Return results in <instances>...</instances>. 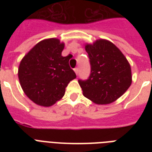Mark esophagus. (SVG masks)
Wrapping results in <instances>:
<instances>
[{"mask_svg":"<svg viewBox=\"0 0 152 152\" xmlns=\"http://www.w3.org/2000/svg\"><path fill=\"white\" fill-rule=\"evenodd\" d=\"M74 72H75V73L76 74V76H77V75H78V73H79V69H78V68H76V69H74Z\"/></svg>","mask_w":152,"mask_h":152,"instance_id":"esophagus-1","label":"esophagus"}]
</instances>
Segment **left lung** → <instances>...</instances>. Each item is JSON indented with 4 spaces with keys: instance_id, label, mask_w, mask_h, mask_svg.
I'll use <instances>...</instances> for the list:
<instances>
[{
    "instance_id": "left-lung-1",
    "label": "left lung",
    "mask_w": 152,
    "mask_h": 152,
    "mask_svg": "<svg viewBox=\"0 0 152 152\" xmlns=\"http://www.w3.org/2000/svg\"><path fill=\"white\" fill-rule=\"evenodd\" d=\"M85 50L90 59L91 74L87 80H78L83 96L99 105L116 101L132 83L128 60L114 44L106 39L87 43Z\"/></svg>"
}]
</instances>
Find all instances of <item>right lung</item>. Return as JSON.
I'll list each match as a JSON object with an SVG mask.
<instances>
[{"instance_id":"obj_1","label":"right lung","mask_w":152,"mask_h":152,"mask_svg":"<svg viewBox=\"0 0 152 152\" xmlns=\"http://www.w3.org/2000/svg\"><path fill=\"white\" fill-rule=\"evenodd\" d=\"M64 43L48 39L37 43L23 57L18 77L23 92L34 103L49 107L64 95L65 88L76 76L61 55Z\"/></svg>"}]
</instances>
